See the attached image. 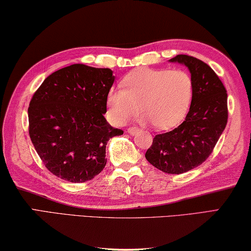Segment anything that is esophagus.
<instances>
[{"mask_svg": "<svg viewBox=\"0 0 251 251\" xmlns=\"http://www.w3.org/2000/svg\"><path fill=\"white\" fill-rule=\"evenodd\" d=\"M126 132L130 134H137L138 132H140V129L138 126H130V128L126 130Z\"/></svg>", "mask_w": 251, "mask_h": 251, "instance_id": "1", "label": "esophagus"}]
</instances>
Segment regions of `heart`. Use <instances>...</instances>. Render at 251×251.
<instances>
[{"label":"heart","instance_id":"1","mask_svg":"<svg viewBox=\"0 0 251 251\" xmlns=\"http://www.w3.org/2000/svg\"><path fill=\"white\" fill-rule=\"evenodd\" d=\"M122 90L108 94L112 120L122 125L141 111L159 129H170L186 118L194 97V82L182 70L139 69L121 81Z\"/></svg>","mask_w":251,"mask_h":251}]
</instances>
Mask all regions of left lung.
<instances>
[{"label": "left lung", "instance_id": "8db88e82", "mask_svg": "<svg viewBox=\"0 0 251 251\" xmlns=\"http://www.w3.org/2000/svg\"><path fill=\"white\" fill-rule=\"evenodd\" d=\"M170 61L188 67L194 97L184 121L155 135L146 159L159 170L179 175L200 166L212 153L227 125V90L216 72L197 57L178 54Z\"/></svg>", "mask_w": 251, "mask_h": 251}]
</instances>
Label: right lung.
I'll list each match as a JSON object with an SVG mask.
<instances>
[{
    "mask_svg": "<svg viewBox=\"0 0 251 251\" xmlns=\"http://www.w3.org/2000/svg\"><path fill=\"white\" fill-rule=\"evenodd\" d=\"M113 81L110 69L77 63L53 72L33 94L28 134L51 174L85 182L103 170L106 143L123 134L103 117Z\"/></svg>",
    "mask_w": 251,
    "mask_h": 251,
    "instance_id": "add662e5",
    "label": "right lung"
}]
</instances>
